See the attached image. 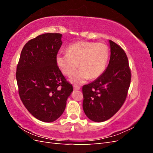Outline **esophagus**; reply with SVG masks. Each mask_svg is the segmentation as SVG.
I'll list each match as a JSON object with an SVG mask.
<instances>
[{"instance_id": "obj_1", "label": "esophagus", "mask_w": 153, "mask_h": 153, "mask_svg": "<svg viewBox=\"0 0 153 153\" xmlns=\"http://www.w3.org/2000/svg\"><path fill=\"white\" fill-rule=\"evenodd\" d=\"M74 89L80 90V86H78V85H74Z\"/></svg>"}]
</instances>
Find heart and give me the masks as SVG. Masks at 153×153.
<instances>
[{
  "mask_svg": "<svg viewBox=\"0 0 153 153\" xmlns=\"http://www.w3.org/2000/svg\"><path fill=\"white\" fill-rule=\"evenodd\" d=\"M109 55L108 47L103 43L78 41L69 46L67 53L59 52L56 62L62 73L68 76H71L79 65L81 68L71 76L70 81L81 84L89 78L95 79L102 75Z\"/></svg>",
  "mask_w": 153,
  "mask_h": 153,
  "instance_id": "heart-1",
  "label": "heart"
}]
</instances>
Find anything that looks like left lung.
Here are the masks:
<instances>
[{
	"mask_svg": "<svg viewBox=\"0 0 153 153\" xmlns=\"http://www.w3.org/2000/svg\"><path fill=\"white\" fill-rule=\"evenodd\" d=\"M108 66L100 76L82 87L83 109L94 122H103L121 108L126 99L131 73L124 50L110 40Z\"/></svg>",
	"mask_w": 153,
	"mask_h": 153,
	"instance_id": "1",
	"label": "left lung"
}]
</instances>
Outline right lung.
Masks as SVG:
<instances>
[{"label":"right lung","mask_w":153,"mask_h":153,"mask_svg":"<svg viewBox=\"0 0 153 153\" xmlns=\"http://www.w3.org/2000/svg\"><path fill=\"white\" fill-rule=\"evenodd\" d=\"M61 37L59 33H46L29 40L16 67L22 103L34 117L43 122H53L61 116L73 90L56 62Z\"/></svg>","instance_id":"add662e5"}]
</instances>
